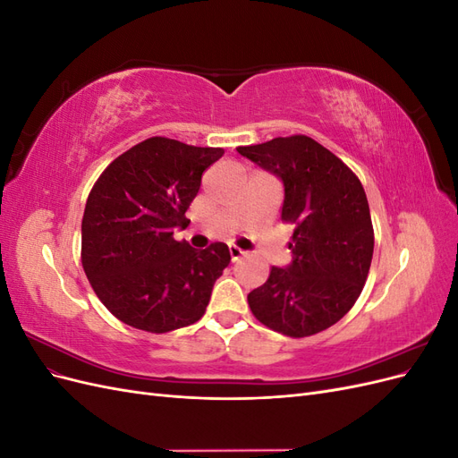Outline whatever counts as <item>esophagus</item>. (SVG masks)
<instances>
[{"label":"esophagus","instance_id":"esophagus-1","mask_svg":"<svg viewBox=\"0 0 458 458\" xmlns=\"http://www.w3.org/2000/svg\"><path fill=\"white\" fill-rule=\"evenodd\" d=\"M229 256H231V261H237V259H241L244 256V252L241 250V248H237V246H231L229 248Z\"/></svg>","mask_w":458,"mask_h":458}]
</instances>
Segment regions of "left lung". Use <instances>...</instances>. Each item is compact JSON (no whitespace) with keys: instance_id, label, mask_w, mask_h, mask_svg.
Wrapping results in <instances>:
<instances>
[{"instance_id":"1","label":"left lung","mask_w":458,"mask_h":458,"mask_svg":"<svg viewBox=\"0 0 458 458\" xmlns=\"http://www.w3.org/2000/svg\"><path fill=\"white\" fill-rule=\"evenodd\" d=\"M237 150L281 179V219L294 227L293 263L271 267L269 279L248 294V306L261 325L290 338L327 330L353 308L370 269L374 231L365 189L308 135Z\"/></svg>"}]
</instances>
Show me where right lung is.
<instances>
[{
    "instance_id": "add662e5",
    "label": "right lung",
    "mask_w": 458,
    "mask_h": 458,
    "mask_svg": "<svg viewBox=\"0 0 458 458\" xmlns=\"http://www.w3.org/2000/svg\"><path fill=\"white\" fill-rule=\"evenodd\" d=\"M219 147L150 137L123 152L97 179L81 219V266L103 306L133 328L170 332L197 323L229 248L195 250L174 239Z\"/></svg>"
}]
</instances>
